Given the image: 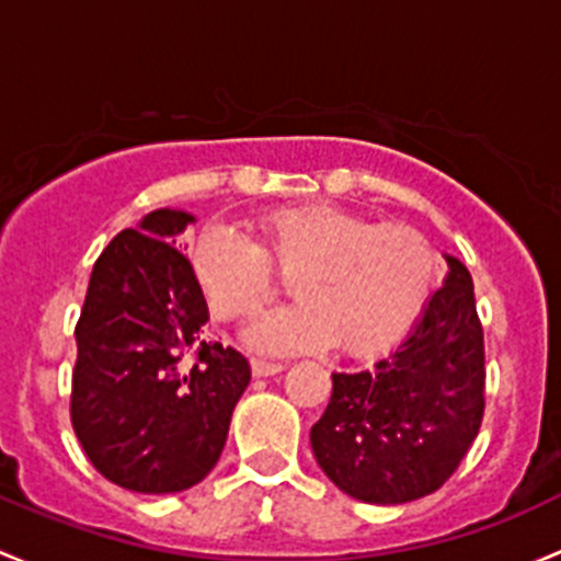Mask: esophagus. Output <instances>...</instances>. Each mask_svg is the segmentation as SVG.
Instances as JSON below:
<instances>
[{
    "label": "esophagus",
    "instance_id": "34e87169",
    "mask_svg": "<svg viewBox=\"0 0 561 561\" xmlns=\"http://www.w3.org/2000/svg\"><path fill=\"white\" fill-rule=\"evenodd\" d=\"M283 369L286 367L278 365V362H262V359L251 362V373L256 375V378H270V375H278Z\"/></svg>",
    "mask_w": 561,
    "mask_h": 561
}]
</instances>
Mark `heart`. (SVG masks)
<instances>
[{"instance_id":"heart-1","label":"heart","mask_w":561,"mask_h":561,"mask_svg":"<svg viewBox=\"0 0 561 561\" xmlns=\"http://www.w3.org/2000/svg\"><path fill=\"white\" fill-rule=\"evenodd\" d=\"M194 278L213 316L245 319L275 294V267L291 278L288 308L242 332L259 354H305L334 343L348 359H373L400 343L437 280L432 242L405 224H375L334 205L264 213L256 242L227 227L194 240Z\"/></svg>"}]
</instances>
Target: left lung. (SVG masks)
Returning <instances> with one entry per match:
<instances>
[{
	"instance_id": "8db88e82",
	"label": "left lung",
	"mask_w": 561,
	"mask_h": 561,
	"mask_svg": "<svg viewBox=\"0 0 561 561\" xmlns=\"http://www.w3.org/2000/svg\"><path fill=\"white\" fill-rule=\"evenodd\" d=\"M448 273L400 348L362 373H332V400L310 430L323 476L354 500L402 505L437 492L483 419V329L472 278Z\"/></svg>"
}]
</instances>
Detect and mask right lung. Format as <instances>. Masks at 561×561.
Masks as SVG:
<instances>
[{
  "mask_svg": "<svg viewBox=\"0 0 561 561\" xmlns=\"http://www.w3.org/2000/svg\"><path fill=\"white\" fill-rule=\"evenodd\" d=\"M196 221L159 207L96 259L75 340L72 426L115 486L175 494L205 481L251 383L245 356L205 343L210 321L178 234ZM197 348L194 366L182 351Z\"/></svg>",
  "mask_w": 561,
  "mask_h": 561,
  "instance_id": "obj_1",
  "label": "right lung"
}]
</instances>
